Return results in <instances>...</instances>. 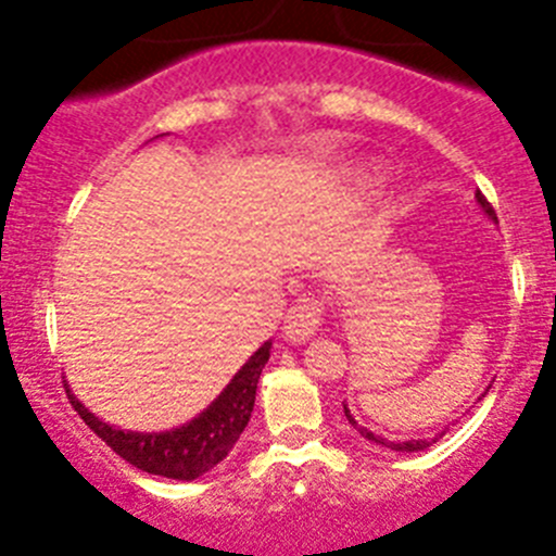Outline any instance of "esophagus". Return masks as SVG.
<instances>
[{
	"mask_svg": "<svg viewBox=\"0 0 556 556\" xmlns=\"http://www.w3.org/2000/svg\"><path fill=\"white\" fill-rule=\"evenodd\" d=\"M323 315H326V304L317 295H301L285 315V337L290 342H306L317 328L323 326Z\"/></svg>",
	"mask_w": 556,
	"mask_h": 556,
	"instance_id": "34e87169",
	"label": "esophagus"
}]
</instances>
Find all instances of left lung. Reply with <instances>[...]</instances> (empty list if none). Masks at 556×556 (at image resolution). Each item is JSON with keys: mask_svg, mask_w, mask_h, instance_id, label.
Segmentation results:
<instances>
[{"mask_svg": "<svg viewBox=\"0 0 556 556\" xmlns=\"http://www.w3.org/2000/svg\"><path fill=\"white\" fill-rule=\"evenodd\" d=\"M476 198H478V203H481V208L483 212L489 214V219H494V223H497V214H494V208H492V203L486 201V198L481 195V192H476ZM344 415H348V421H350V427L355 429V432L361 434V438L364 440H369V443H377V445H382V448H391V451H399V454H415V451H424V448H429V445L432 443H438L440 438H443V432L440 434H434L432 440H404V443H393V440H386V438H377L375 432H369V429L366 427H361L358 421H355L353 415H350V409H348V404H344Z\"/></svg>", "mask_w": 556, "mask_h": 556, "instance_id": "8db88e82", "label": "left lung"}]
</instances>
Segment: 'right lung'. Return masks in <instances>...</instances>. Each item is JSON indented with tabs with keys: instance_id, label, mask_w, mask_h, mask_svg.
<instances>
[{
	"instance_id": "add662e5",
	"label": "right lung",
	"mask_w": 556,
	"mask_h": 556,
	"mask_svg": "<svg viewBox=\"0 0 556 556\" xmlns=\"http://www.w3.org/2000/svg\"><path fill=\"white\" fill-rule=\"evenodd\" d=\"M268 353H271V342L261 344L250 355V361L236 371L228 388L198 418H192L185 427L160 434L124 432V429L111 427V424L100 421L94 413H89L73 396L67 382H64V388H67L70 404L84 418L86 427L97 438L105 440V445H111L124 462L149 472V476L174 478V481H195V478L217 467L230 454L236 440L241 438V432L250 424L252 407H255L257 380H261Z\"/></svg>"
}]
</instances>
